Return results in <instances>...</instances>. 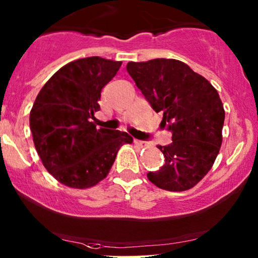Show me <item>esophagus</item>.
Listing matches in <instances>:
<instances>
[{
  "label": "esophagus",
  "instance_id": "34e87169",
  "mask_svg": "<svg viewBox=\"0 0 258 258\" xmlns=\"http://www.w3.org/2000/svg\"><path fill=\"white\" fill-rule=\"evenodd\" d=\"M134 144L138 146V147H140V148H145V147H147L148 146V144L146 141H140V140H134Z\"/></svg>",
  "mask_w": 258,
  "mask_h": 258
}]
</instances>
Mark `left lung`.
<instances>
[{
	"label": "left lung",
	"mask_w": 258,
	"mask_h": 258,
	"mask_svg": "<svg viewBox=\"0 0 258 258\" xmlns=\"http://www.w3.org/2000/svg\"><path fill=\"white\" fill-rule=\"evenodd\" d=\"M126 71L172 133L170 145L158 146L165 164L148 179L168 191L191 189L213 167L222 144L225 110L218 91L178 59L129 62Z\"/></svg>",
	"instance_id": "left-lung-1"
}]
</instances>
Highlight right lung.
<instances>
[{
  "label": "right lung",
  "mask_w": 258,
  "mask_h": 258,
  "mask_svg": "<svg viewBox=\"0 0 258 258\" xmlns=\"http://www.w3.org/2000/svg\"><path fill=\"white\" fill-rule=\"evenodd\" d=\"M122 62L86 57L58 69L38 93L30 112L34 147L47 172L73 189L94 186L110 172L119 148L133 138L97 128L101 90Z\"/></svg>",
  "instance_id": "right-lung-1"
}]
</instances>
